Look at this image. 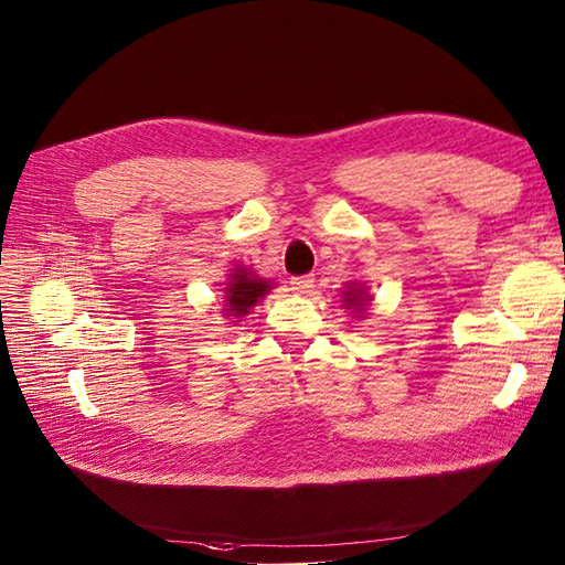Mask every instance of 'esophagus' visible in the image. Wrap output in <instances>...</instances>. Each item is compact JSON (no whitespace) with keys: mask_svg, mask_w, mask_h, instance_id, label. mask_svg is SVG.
Here are the masks:
<instances>
[{"mask_svg":"<svg viewBox=\"0 0 565 565\" xmlns=\"http://www.w3.org/2000/svg\"><path fill=\"white\" fill-rule=\"evenodd\" d=\"M312 288H315L312 274H302V277L291 279V291H296V294H310Z\"/></svg>","mask_w":565,"mask_h":565,"instance_id":"obj_1","label":"esophagus"}]
</instances>
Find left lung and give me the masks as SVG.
<instances>
[{"mask_svg": "<svg viewBox=\"0 0 565 565\" xmlns=\"http://www.w3.org/2000/svg\"><path fill=\"white\" fill-rule=\"evenodd\" d=\"M362 300H364V296H362V291H358V288H352V291H345V305H354V308H358V305H362Z\"/></svg>", "mask_w": 565, "mask_h": 565, "instance_id": "8db88e82", "label": "left lung"}]
</instances>
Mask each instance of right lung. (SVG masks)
Returning a JSON list of instances; mask_svg holds the SVG:
<instances>
[{
    "instance_id": "right-lung-1",
    "label": "right lung",
    "mask_w": 565,
    "mask_h": 565,
    "mask_svg": "<svg viewBox=\"0 0 565 565\" xmlns=\"http://www.w3.org/2000/svg\"><path fill=\"white\" fill-rule=\"evenodd\" d=\"M269 288L271 286L265 279H257L248 269H236L227 288H224V294H227L224 296V302H227V310L224 312L234 317L248 315V310L269 291Z\"/></svg>"
}]
</instances>
